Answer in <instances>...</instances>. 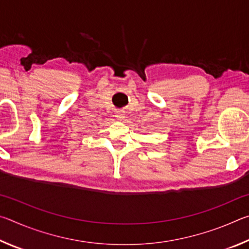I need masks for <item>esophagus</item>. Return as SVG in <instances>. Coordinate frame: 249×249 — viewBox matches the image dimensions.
I'll return each mask as SVG.
<instances>
[{"label": "esophagus", "mask_w": 249, "mask_h": 249, "mask_svg": "<svg viewBox=\"0 0 249 249\" xmlns=\"http://www.w3.org/2000/svg\"><path fill=\"white\" fill-rule=\"evenodd\" d=\"M115 117H116L117 120H123L124 117H125V113L123 111H116Z\"/></svg>", "instance_id": "esophagus-1"}]
</instances>
